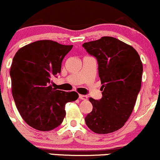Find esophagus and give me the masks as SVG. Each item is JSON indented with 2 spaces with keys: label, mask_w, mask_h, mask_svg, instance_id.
Masks as SVG:
<instances>
[{
  "label": "esophagus",
  "mask_w": 160,
  "mask_h": 160,
  "mask_svg": "<svg viewBox=\"0 0 160 160\" xmlns=\"http://www.w3.org/2000/svg\"><path fill=\"white\" fill-rule=\"evenodd\" d=\"M79 98L81 100H87V96L84 95H79Z\"/></svg>",
  "instance_id": "obj_1"
}]
</instances>
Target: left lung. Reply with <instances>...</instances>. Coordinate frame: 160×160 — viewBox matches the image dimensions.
<instances>
[{"label":"left lung","instance_id":"obj_1","mask_svg":"<svg viewBox=\"0 0 160 160\" xmlns=\"http://www.w3.org/2000/svg\"><path fill=\"white\" fill-rule=\"evenodd\" d=\"M82 47L97 58L102 98H89L92 111L86 124L97 134H108L124 126L140 92L143 65L132 46L112 37L84 43Z\"/></svg>","mask_w":160,"mask_h":160}]
</instances>
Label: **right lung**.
<instances>
[{"instance_id":"add662e5","label":"right lung","mask_w":160,"mask_h":160,"mask_svg":"<svg viewBox=\"0 0 160 160\" xmlns=\"http://www.w3.org/2000/svg\"><path fill=\"white\" fill-rule=\"evenodd\" d=\"M73 45L38 40L20 48L10 68L12 94L25 122L40 131L58 127L65 118V104L78 98L76 92L53 88L52 79L61 72L63 58Z\"/></svg>"}]
</instances>
